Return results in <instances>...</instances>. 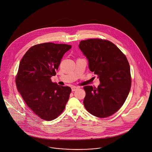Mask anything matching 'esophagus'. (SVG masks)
Masks as SVG:
<instances>
[{
  "instance_id": "34e87169",
  "label": "esophagus",
  "mask_w": 152,
  "mask_h": 152,
  "mask_svg": "<svg viewBox=\"0 0 152 152\" xmlns=\"http://www.w3.org/2000/svg\"><path fill=\"white\" fill-rule=\"evenodd\" d=\"M78 88V87L75 86H73L71 87V90H72V91H76Z\"/></svg>"
}]
</instances>
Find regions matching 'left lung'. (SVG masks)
Listing matches in <instances>:
<instances>
[{
    "label": "left lung",
    "mask_w": 152,
    "mask_h": 152,
    "mask_svg": "<svg viewBox=\"0 0 152 152\" xmlns=\"http://www.w3.org/2000/svg\"><path fill=\"white\" fill-rule=\"evenodd\" d=\"M79 48L91 71L99 79L97 88L85 86L83 104L99 118L111 115L124 103L131 89L130 67L126 56L112 42L100 39L80 42Z\"/></svg>",
    "instance_id": "left-lung-1"
}]
</instances>
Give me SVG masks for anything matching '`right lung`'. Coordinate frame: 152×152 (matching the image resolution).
Wrapping results in <instances>:
<instances>
[{
  "label": "right lung",
  "mask_w": 152,
  "mask_h": 152,
  "mask_svg": "<svg viewBox=\"0 0 152 152\" xmlns=\"http://www.w3.org/2000/svg\"><path fill=\"white\" fill-rule=\"evenodd\" d=\"M71 48L44 43L31 47L22 58L15 78L18 92L28 107L42 120L51 121L65 109L71 89L52 82L60 61Z\"/></svg>",
  "instance_id": "add662e5"
}]
</instances>
